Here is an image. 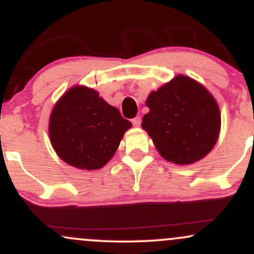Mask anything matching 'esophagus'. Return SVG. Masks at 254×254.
<instances>
[{
  "instance_id": "esophagus-1",
  "label": "esophagus",
  "mask_w": 254,
  "mask_h": 254,
  "mask_svg": "<svg viewBox=\"0 0 254 254\" xmlns=\"http://www.w3.org/2000/svg\"><path fill=\"white\" fill-rule=\"evenodd\" d=\"M131 122H132L133 127H140V125H141V118H140V117H135V118H133Z\"/></svg>"
}]
</instances>
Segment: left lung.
Wrapping results in <instances>:
<instances>
[{"instance_id": "left-lung-1", "label": "left lung", "mask_w": 254, "mask_h": 254, "mask_svg": "<svg viewBox=\"0 0 254 254\" xmlns=\"http://www.w3.org/2000/svg\"><path fill=\"white\" fill-rule=\"evenodd\" d=\"M142 129L168 161L188 165L207 155L221 130L216 100L200 83L186 76L152 91L146 101Z\"/></svg>"}]
</instances>
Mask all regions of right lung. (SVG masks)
I'll return each instance as SVG.
<instances>
[{"instance_id": "add662e5", "label": "right lung", "mask_w": 254, "mask_h": 254, "mask_svg": "<svg viewBox=\"0 0 254 254\" xmlns=\"http://www.w3.org/2000/svg\"><path fill=\"white\" fill-rule=\"evenodd\" d=\"M131 123L94 89L73 86L53 108L49 136L65 163L82 170L101 169L113 157Z\"/></svg>"}]
</instances>
